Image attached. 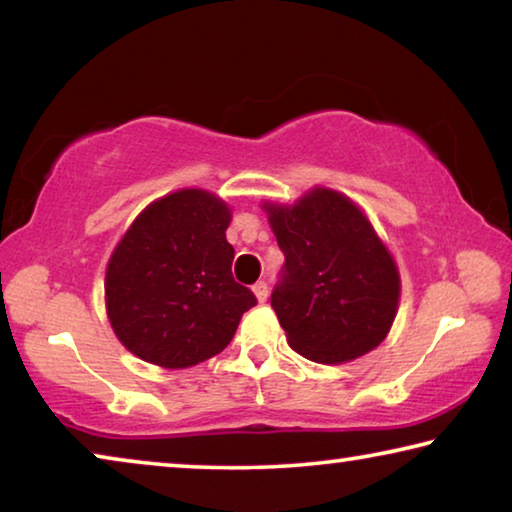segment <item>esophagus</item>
<instances>
[{
  "instance_id": "esophagus-1",
  "label": "esophagus",
  "mask_w": 512,
  "mask_h": 512,
  "mask_svg": "<svg viewBox=\"0 0 512 512\" xmlns=\"http://www.w3.org/2000/svg\"><path fill=\"white\" fill-rule=\"evenodd\" d=\"M253 291H255V296H257L259 302H266V298H268V284L264 280H259L257 284H253Z\"/></svg>"
}]
</instances>
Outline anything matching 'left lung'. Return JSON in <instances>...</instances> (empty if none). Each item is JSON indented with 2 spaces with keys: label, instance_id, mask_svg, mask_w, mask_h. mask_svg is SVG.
<instances>
[{
  "label": "left lung",
  "instance_id": "8db88e82",
  "mask_svg": "<svg viewBox=\"0 0 512 512\" xmlns=\"http://www.w3.org/2000/svg\"><path fill=\"white\" fill-rule=\"evenodd\" d=\"M266 212L284 253L271 307L291 348L318 363L375 350L395 320L400 275L359 207L320 187Z\"/></svg>",
  "mask_w": 512,
  "mask_h": 512
}]
</instances>
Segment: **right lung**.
<instances>
[{
	"label": "right lung",
	"instance_id": "obj_1",
	"mask_svg": "<svg viewBox=\"0 0 512 512\" xmlns=\"http://www.w3.org/2000/svg\"><path fill=\"white\" fill-rule=\"evenodd\" d=\"M228 205L201 189L155 201L119 241L106 271L117 339L162 368H189L228 348L255 293L232 277Z\"/></svg>",
	"mask_w": 512,
	"mask_h": 512
}]
</instances>
